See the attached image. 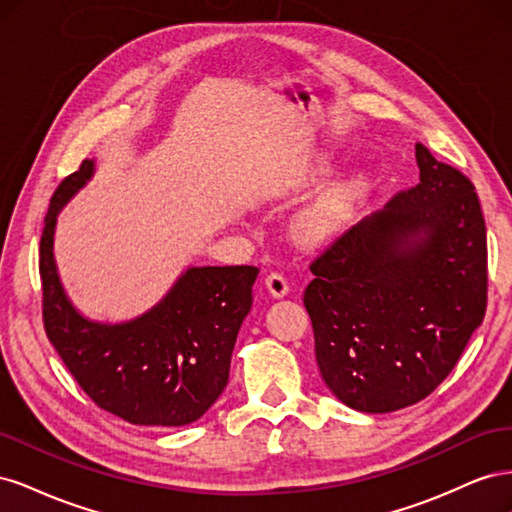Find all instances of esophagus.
Listing matches in <instances>:
<instances>
[{"mask_svg":"<svg viewBox=\"0 0 512 512\" xmlns=\"http://www.w3.org/2000/svg\"><path fill=\"white\" fill-rule=\"evenodd\" d=\"M265 284H267V288H269V292H271V297H275V299L286 297L288 290H290L288 280L284 277V273H277V271H273V273H269V275L265 277Z\"/></svg>","mask_w":512,"mask_h":512,"instance_id":"esophagus-1","label":"esophagus"}]
</instances>
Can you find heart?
I'll return each mask as SVG.
<instances>
[{"label": "heart", "mask_w": 512, "mask_h": 512, "mask_svg": "<svg viewBox=\"0 0 512 512\" xmlns=\"http://www.w3.org/2000/svg\"><path fill=\"white\" fill-rule=\"evenodd\" d=\"M356 196H359V183L344 181L337 183L324 194L318 203H314L299 218V235L307 241H316L329 232L346 218V213L352 209Z\"/></svg>", "instance_id": "b5f03b06"}]
</instances>
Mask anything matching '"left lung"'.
I'll return each mask as SVG.
<instances>
[{
  "label": "left lung",
  "instance_id": "8db88e82",
  "mask_svg": "<svg viewBox=\"0 0 512 512\" xmlns=\"http://www.w3.org/2000/svg\"><path fill=\"white\" fill-rule=\"evenodd\" d=\"M421 181L314 258L303 292L322 380L346 406L408 408L451 374L487 309L474 183L416 143Z\"/></svg>",
  "mask_w": 512,
  "mask_h": 512
}]
</instances>
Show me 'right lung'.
I'll return each mask as SVG.
<instances>
[{
	"label": "right lung",
	"instance_id": "obj_1",
	"mask_svg": "<svg viewBox=\"0 0 512 512\" xmlns=\"http://www.w3.org/2000/svg\"><path fill=\"white\" fill-rule=\"evenodd\" d=\"M94 175L85 160L55 190L40 239L44 331L94 404L132 425L198 421L228 384L230 356L252 307L258 269L190 267L147 314L123 324L83 318L61 288L57 213Z\"/></svg>",
	"mask_w": 512,
	"mask_h": 512
}]
</instances>
